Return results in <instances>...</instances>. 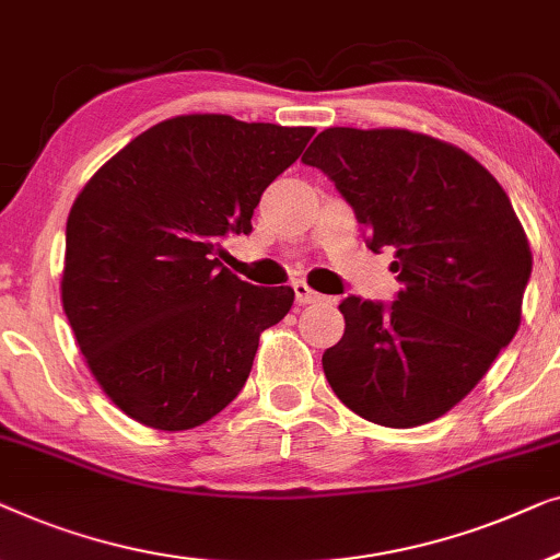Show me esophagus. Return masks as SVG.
Wrapping results in <instances>:
<instances>
[{"label": "esophagus", "mask_w": 560, "mask_h": 560, "mask_svg": "<svg viewBox=\"0 0 560 560\" xmlns=\"http://www.w3.org/2000/svg\"><path fill=\"white\" fill-rule=\"evenodd\" d=\"M294 296H296V302L299 304H317V302H322V296L319 291H314L310 283H304V281H294Z\"/></svg>", "instance_id": "obj_1"}]
</instances>
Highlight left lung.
Wrapping results in <instances>:
<instances>
[{"mask_svg":"<svg viewBox=\"0 0 560 560\" xmlns=\"http://www.w3.org/2000/svg\"><path fill=\"white\" fill-rule=\"evenodd\" d=\"M393 248L398 299L348 296L322 368L362 419L421 427L459 404L513 340L533 254L508 192L464 149L408 129H325L302 156Z\"/></svg>","mask_w":560,"mask_h":560,"instance_id":"obj_1","label":"left lung"}]
</instances>
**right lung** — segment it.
I'll return each mask as SVG.
<instances>
[{
	"instance_id": "right-lung-1",
	"label": "right lung",
	"mask_w": 560,
	"mask_h": 560,
	"mask_svg": "<svg viewBox=\"0 0 560 560\" xmlns=\"http://www.w3.org/2000/svg\"><path fill=\"white\" fill-rule=\"evenodd\" d=\"M312 137V126L175 116L85 183L60 299L91 375L129 419L195 429L246 385L258 337L287 317L294 289L254 287L215 256L231 233H250L264 190Z\"/></svg>"
}]
</instances>
